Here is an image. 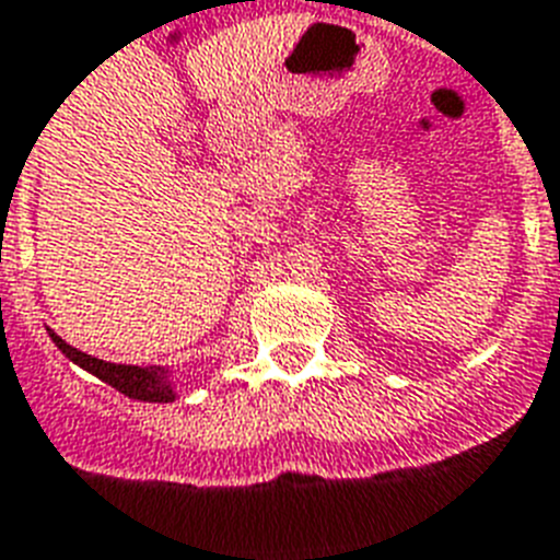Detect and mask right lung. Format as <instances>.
<instances>
[{
  "instance_id": "obj_1",
  "label": "right lung",
  "mask_w": 560,
  "mask_h": 560,
  "mask_svg": "<svg viewBox=\"0 0 560 560\" xmlns=\"http://www.w3.org/2000/svg\"><path fill=\"white\" fill-rule=\"evenodd\" d=\"M51 339L59 351L71 359V362H77L80 368H85L89 374H94L97 380L108 383L112 388H117L120 394H126V397L143 399V402H172V399H175V390H172V380H170V371H166V368L115 365V362H103V359L77 351V348H71V345L62 342L57 334H51Z\"/></svg>"
}]
</instances>
